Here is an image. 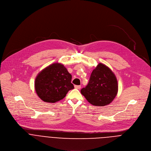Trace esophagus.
Returning <instances> with one entry per match:
<instances>
[{"label":"esophagus","instance_id":"esophagus-1","mask_svg":"<svg viewBox=\"0 0 151 151\" xmlns=\"http://www.w3.org/2000/svg\"><path fill=\"white\" fill-rule=\"evenodd\" d=\"M74 88L76 89H80L81 88V86H80V85H75Z\"/></svg>","mask_w":151,"mask_h":151}]
</instances>
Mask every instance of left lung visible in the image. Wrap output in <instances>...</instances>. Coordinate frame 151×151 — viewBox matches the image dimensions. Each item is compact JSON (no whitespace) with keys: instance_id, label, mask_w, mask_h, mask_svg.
I'll return each instance as SVG.
<instances>
[{"instance_id":"obj_1","label":"left lung","mask_w":151,"mask_h":151,"mask_svg":"<svg viewBox=\"0 0 151 151\" xmlns=\"http://www.w3.org/2000/svg\"><path fill=\"white\" fill-rule=\"evenodd\" d=\"M118 91V84L113 72L106 65L98 63L93 70L88 85L81 93L95 106H105L112 102Z\"/></svg>"}]
</instances>
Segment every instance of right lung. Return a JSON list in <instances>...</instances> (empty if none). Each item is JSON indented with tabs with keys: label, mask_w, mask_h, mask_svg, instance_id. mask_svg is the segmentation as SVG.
<instances>
[{
	"label": "right lung",
	"mask_w": 151,
	"mask_h": 151,
	"mask_svg": "<svg viewBox=\"0 0 151 151\" xmlns=\"http://www.w3.org/2000/svg\"><path fill=\"white\" fill-rule=\"evenodd\" d=\"M71 79L72 76L63 65L53 63L37 75L35 81V91L43 101L55 103L74 88Z\"/></svg>",
	"instance_id": "right-lung-1"
}]
</instances>
